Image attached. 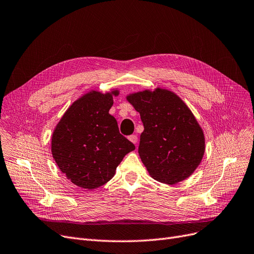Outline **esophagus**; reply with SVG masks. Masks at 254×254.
<instances>
[{
	"label": "esophagus",
	"instance_id": "esophagus-1",
	"mask_svg": "<svg viewBox=\"0 0 254 254\" xmlns=\"http://www.w3.org/2000/svg\"><path fill=\"white\" fill-rule=\"evenodd\" d=\"M128 140L130 142H133L134 144H136L137 141H138V138H137L136 135H130V136H128Z\"/></svg>",
	"mask_w": 254,
	"mask_h": 254
}]
</instances>
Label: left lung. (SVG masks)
Segmentation results:
<instances>
[{"mask_svg":"<svg viewBox=\"0 0 254 254\" xmlns=\"http://www.w3.org/2000/svg\"><path fill=\"white\" fill-rule=\"evenodd\" d=\"M127 100L144 127L138 153L149 176L174 185L192 175L204 156L205 137L185 102L161 88L128 94Z\"/></svg>","mask_w":254,"mask_h":254,"instance_id":"8db88e82","label":"left lung"}]
</instances>
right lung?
Instances as JSON below:
<instances>
[{
    "label": "right lung",
    "mask_w": 254,
    "mask_h": 254,
    "mask_svg": "<svg viewBox=\"0 0 254 254\" xmlns=\"http://www.w3.org/2000/svg\"><path fill=\"white\" fill-rule=\"evenodd\" d=\"M117 89L90 91L64 112L53 129L51 152L62 173L73 184L95 190L109 182L124 157L135 145L119 133L109 114Z\"/></svg>",
    "instance_id": "right-lung-1"
}]
</instances>
